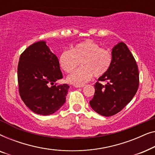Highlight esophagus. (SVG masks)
<instances>
[{
	"label": "esophagus",
	"instance_id": "34e87169",
	"mask_svg": "<svg viewBox=\"0 0 155 155\" xmlns=\"http://www.w3.org/2000/svg\"><path fill=\"white\" fill-rule=\"evenodd\" d=\"M84 86V84H75V87L76 88H78V87H83Z\"/></svg>",
	"mask_w": 155,
	"mask_h": 155
}]
</instances>
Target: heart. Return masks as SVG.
Listing matches in <instances>:
<instances>
[{"label":"heart","instance_id":"heart-1","mask_svg":"<svg viewBox=\"0 0 155 155\" xmlns=\"http://www.w3.org/2000/svg\"><path fill=\"white\" fill-rule=\"evenodd\" d=\"M59 65L65 73L77 70L67 78V81L75 84H82L88 82L92 76L100 78L111 68L113 56L109 50L101 48L92 40L80 42L71 51H65L58 58Z\"/></svg>","mask_w":155,"mask_h":155}]
</instances>
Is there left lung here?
<instances>
[{
	"mask_svg": "<svg viewBox=\"0 0 155 155\" xmlns=\"http://www.w3.org/2000/svg\"><path fill=\"white\" fill-rule=\"evenodd\" d=\"M111 68L98 79L91 107L104 116L115 115L121 111L136 94L139 87V72L136 61L128 46L120 42L112 49ZM101 81H105L102 85Z\"/></svg>",
	"mask_w": 155,
	"mask_h": 155,
	"instance_id": "left-lung-1",
	"label": "left lung"
}]
</instances>
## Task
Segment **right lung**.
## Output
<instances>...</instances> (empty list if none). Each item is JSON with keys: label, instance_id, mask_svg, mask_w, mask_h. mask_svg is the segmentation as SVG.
Listing matches in <instances>:
<instances>
[{"label": "right lung", "instance_id": "right-lung-1", "mask_svg": "<svg viewBox=\"0 0 155 155\" xmlns=\"http://www.w3.org/2000/svg\"><path fill=\"white\" fill-rule=\"evenodd\" d=\"M62 78L58 59L44 41L31 44L20 55L19 93L25 105L35 114L50 115L63 105L70 86L55 83Z\"/></svg>", "mask_w": 155, "mask_h": 155}]
</instances>
